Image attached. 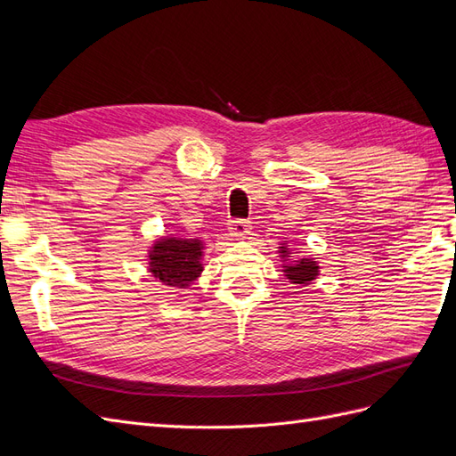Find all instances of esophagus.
Wrapping results in <instances>:
<instances>
[{
    "mask_svg": "<svg viewBox=\"0 0 456 456\" xmlns=\"http://www.w3.org/2000/svg\"><path fill=\"white\" fill-rule=\"evenodd\" d=\"M228 230H230V236H233V238H247L249 236L251 226L247 220H233V223H230Z\"/></svg>",
    "mask_w": 456,
    "mask_h": 456,
    "instance_id": "obj_1",
    "label": "esophagus"
}]
</instances>
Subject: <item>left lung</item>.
I'll list each match as a JSON object with an SVG mask.
<instances>
[{
  "mask_svg": "<svg viewBox=\"0 0 456 456\" xmlns=\"http://www.w3.org/2000/svg\"><path fill=\"white\" fill-rule=\"evenodd\" d=\"M280 256L283 260V275L289 280V283L293 285H300L306 287L312 281H315L317 275H320V265L310 256H302V258H295L293 253L289 251L287 243H280L278 247Z\"/></svg>",
  "mask_w": 456,
  "mask_h": 456,
  "instance_id": "left-lung-1",
  "label": "left lung"
}]
</instances>
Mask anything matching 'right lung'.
Returning <instances> with one entry per match:
<instances>
[{"mask_svg": "<svg viewBox=\"0 0 456 456\" xmlns=\"http://www.w3.org/2000/svg\"><path fill=\"white\" fill-rule=\"evenodd\" d=\"M203 249L198 238H159L148 251V270L163 285L188 289L203 272Z\"/></svg>", "mask_w": 456, "mask_h": 456, "instance_id": "add662e5", "label": "right lung"}]
</instances>
